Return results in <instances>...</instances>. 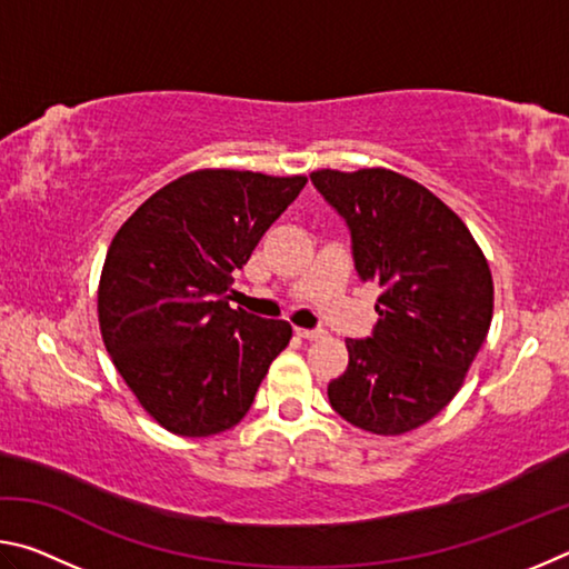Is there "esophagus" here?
<instances>
[{"mask_svg": "<svg viewBox=\"0 0 569 569\" xmlns=\"http://www.w3.org/2000/svg\"><path fill=\"white\" fill-rule=\"evenodd\" d=\"M296 333L301 336V339H308V341H316V339H321V336H323L321 329H296Z\"/></svg>", "mask_w": 569, "mask_h": 569, "instance_id": "1", "label": "esophagus"}]
</instances>
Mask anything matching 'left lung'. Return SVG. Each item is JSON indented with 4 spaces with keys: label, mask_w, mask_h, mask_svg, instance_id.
Segmentation results:
<instances>
[{
    "label": "left lung",
    "mask_w": 569,
    "mask_h": 569,
    "mask_svg": "<svg viewBox=\"0 0 569 569\" xmlns=\"http://www.w3.org/2000/svg\"><path fill=\"white\" fill-rule=\"evenodd\" d=\"M311 182L346 220L356 273L381 288L379 321L366 339H346L349 366L329 401L353 427L403 435L455 399L487 339V258L455 210L399 172L316 170Z\"/></svg>",
    "instance_id": "left-lung-1"
}]
</instances>
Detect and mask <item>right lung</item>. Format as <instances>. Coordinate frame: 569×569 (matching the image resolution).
<instances>
[{"label":"right lung","mask_w":569,"mask_h":569,"mask_svg":"<svg viewBox=\"0 0 569 569\" xmlns=\"http://www.w3.org/2000/svg\"><path fill=\"white\" fill-rule=\"evenodd\" d=\"M306 178L196 170L150 196L114 233L98 313L114 369L152 419L213 437L246 417L291 323L230 308L233 271Z\"/></svg>","instance_id":"1"}]
</instances>
